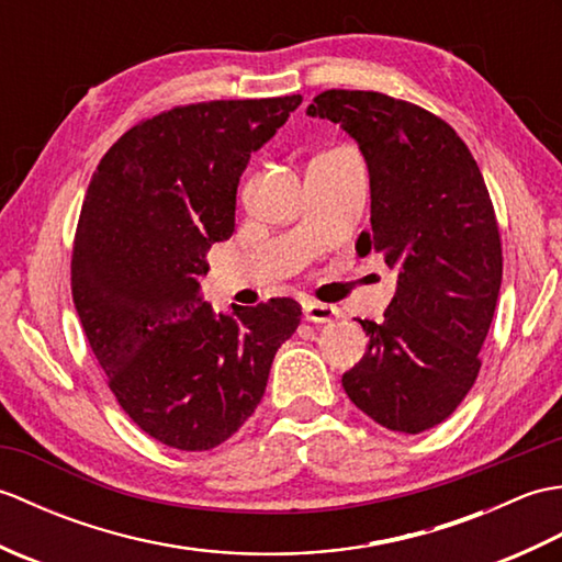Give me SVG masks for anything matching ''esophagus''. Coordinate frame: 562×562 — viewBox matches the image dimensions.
Returning <instances> with one entry per match:
<instances>
[{"instance_id": "esophagus-1", "label": "esophagus", "mask_w": 562, "mask_h": 562, "mask_svg": "<svg viewBox=\"0 0 562 562\" xmlns=\"http://www.w3.org/2000/svg\"><path fill=\"white\" fill-rule=\"evenodd\" d=\"M304 318L312 321V324H330V321L340 318V308L333 306V304L306 302L304 304Z\"/></svg>"}]
</instances>
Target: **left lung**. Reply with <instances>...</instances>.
Listing matches in <instances>:
<instances>
[{
  "instance_id": "left-lung-1",
  "label": "left lung",
  "mask_w": 562,
  "mask_h": 562,
  "mask_svg": "<svg viewBox=\"0 0 562 562\" xmlns=\"http://www.w3.org/2000/svg\"><path fill=\"white\" fill-rule=\"evenodd\" d=\"M306 115L338 123L360 147L372 232L355 248L396 270L384 321H360L369 345L342 389L381 427L425 432L459 408L479 376L503 282L483 173L451 125L386 93L330 89Z\"/></svg>"
}]
</instances>
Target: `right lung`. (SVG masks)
Returning a JSON list of instances; mask_svg holds the SVG:
<instances>
[{"instance_id": "add662e5", "label": "right lung", "mask_w": 562, "mask_h": 562, "mask_svg": "<svg viewBox=\"0 0 562 562\" xmlns=\"http://www.w3.org/2000/svg\"><path fill=\"white\" fill-rule=\"evenodd\" d=\"M300 93L178 105L105 151L83 198L71 296L91 352L139 429L181 451H207L266 393L302 306L270 300L214 314L200 274L234 234L236 188L250 154L288 123Z\"/></svg>"}]
</instances>
